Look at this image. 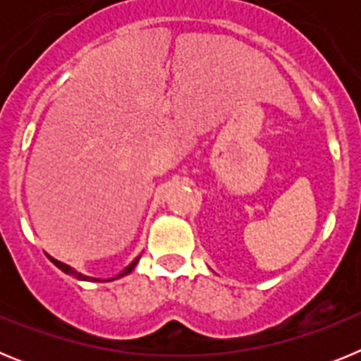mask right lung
<instances>
[{
    "label": "right lung",
    "mask_w": 361,
    "mask_h": 361,
    "mask_svg": "<svg viewBox=\"0 0 361 361\" xmlns=\"http://www.w3.org/2000/svg\"><path fill=\"white\" fill-rule=\"evenodd\" d=\"M49 258H50V260H52V264H54V266H57V267H59V269H61L63 273H66V275H72V276H75V279H79V280H95V282H101V280H97V279H90V276H85V275H81V273H78V271H73L72 267H70V266H66V264H63V262H57L56 258H52V257H49ZM137 262H139V258H135V260H133V262L130 264V266L126 267V269H124L123 273H121L119 276H117V279H121V276H124V275H128L130 271H132L133 267L137 266ZM111 280H114V279H111Z\"/></svg>",
    "instance_id": "obj_1"
}]
</instances>
